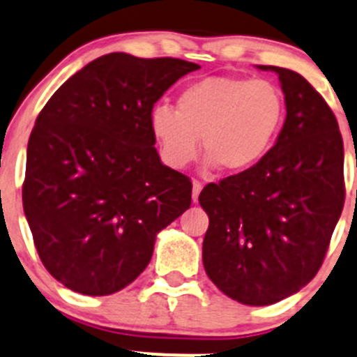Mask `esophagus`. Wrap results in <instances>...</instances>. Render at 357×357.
<instances>
[{
    "instance_id": "obj_1",
    "label": "esophagus",
    "mask_w": 357,
    "mask_h": 357,
    "mask_svg": "<svg viewBox=\"0 0 357 357\" xmlns=\"http://www.w3.org/2000/svg\"><path fill=\"white\" fill-rule=\"evenodd\" d=\"M202 189H203V184L202 182H198V181H195L192 182V202H198V196H199V192H202Z\"/></svg>"
}]
</instances>
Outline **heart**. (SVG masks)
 <instances>
[{
  "instance_id": "b5f03b06",
  "label": "heart",
  "mask_w": 357,
  "mask_h": 357,
  "mask_svg": "<svg viewBox=\"0 0 357 357\" xmlns=\"http://www.w3.org/2000/svg\"><path fill=\"white\" fill-rule=\"evenodd\" d=\"M284 112V94L271 80L208 77L178 94L176 110L155 107L151 131L172 168L191 165L202 138L210 166L240 173L266 155L280 131Z\"/></svg>"
}]
</instances>
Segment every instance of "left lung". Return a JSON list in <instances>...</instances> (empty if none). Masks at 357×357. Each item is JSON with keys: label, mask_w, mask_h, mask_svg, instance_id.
I'll use <instances>...</instances> for the list:
<instances>
[{"label": "left lung", "mask_w": 357, "mask_h": 357, "mask_svg": "<svg viewBox=\"0 0 357 357\" xmlns=\"http://www.w3.org/2000/svg\"><path fill=\"white\" fill-rule=\"evenodd\" d=\"M278 75L286 121L252 168L205 185L203 266L226 296L277 303L307 286L324 261L345 202L344 142L324 98L287 68Z\"/></svg>", "instance_id": "obj_1"}]
</instances>
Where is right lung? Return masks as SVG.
<instances>
[{
	"instance_id": "right-lung-1",
	"label": "right lung",
	"mask_w": 357,
	"mask_h": 357,
	"mask_svg": "<svg viewBox=\"0 0 357 357\" xmlns=\"http://www.w3.org/2000/svg\"><path fill=\"white\" fill-rule=\"evenodd\" d=\"M198 64L112 52L52 94L28 142L22 205L43 266L107 296L147 268L161 229L191 206L189 176L159 159L154 103Z\"/></svg>"
}]
</instances>
